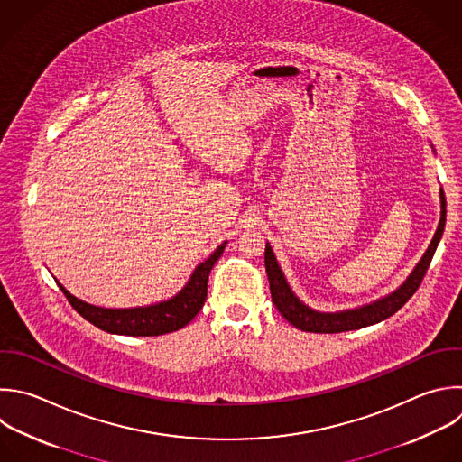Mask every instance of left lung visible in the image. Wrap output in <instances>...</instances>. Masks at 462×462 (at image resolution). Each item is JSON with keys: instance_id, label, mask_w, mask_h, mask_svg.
I'll return each instance as SVG.
<instances>
[{"instance_id": "1", "label": "left lung", "mask_w": 462, "mask_h": 462, "mask_svg": "<svg viewBox=\"0 0 462 462\" xmlns=\"http://www.w3.org/2000/svg\"><path fill=\"white\" fill-rule=\"evenodd\" d=\"M439 198H440V219H439L437 230L433 234V239L430 241V246L426 248L424 255L415 264L411 273L392 293H388L381 299H375L368 304L356 306V309L339 310V312H319V310L310 309L309 304H304L295 295V291L290 288V284L284 277V272L281 270L270 243H266L264 266H266L270 293H272V300L275 304V309L295 328H299L302 332H316V334H339V332H348V330H359L365 327L377 325V323L388 319L390 316H393L399 309H402V306L408 302V299L419 288V284L431 263V257L437 250V245L442 237L444 225H446V198H444L442 189L439 192Z\"/></svg>"}]
</instances>
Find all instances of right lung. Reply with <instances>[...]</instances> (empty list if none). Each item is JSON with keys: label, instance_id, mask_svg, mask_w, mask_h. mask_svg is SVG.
Masks as SVG:
<instances>
[{"label": "right lung", "instance_id": "add662e5", "mask_svg": "<svg viewBox=\"0 0 462 462\" xmlns=\"http://www.w3.org/2000/svg\"><path fill=\"white\" fill-rule=\"evenodd\" d=\"M225 246L226 241H223L203 263H199L187 284L176 295L153 304L134 306V309H105V306L90 304L72 295L58 279L56 282L79 316L108 334L132 337L163 336L187 327L203 309L208 273L221 257Z\"/></svg>", "mask_w": 462, "mask_h": 462}]
</instances>
